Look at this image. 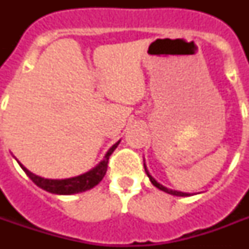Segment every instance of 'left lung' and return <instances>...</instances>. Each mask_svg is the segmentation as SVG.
Segmentation results:
<instances>
[{"instance_id": "left-lung-1", "label": "left lung", "mask_w": 249, "mask_h": 249, "mask_svg": "<svg viewBox=\"0 0 249 249\" xmlns=\"http://www.w3.org/2000/svg\"><path fill=\"white\" fill-rule=\"evenodd\" d=\"M144 161V160H143ZM143 166H144V172H146V174L148 176V178H150V181H151V183L155 187H158L159 190H161V191H164V193L166 194H170V195H174V196H190L191 194H187V193H182V191H177V190H172V189H168V187H165V186H163L161 183H159V182L156 181L155 178L152 177L151 174H150V172L147 170V166H146V164L143 163Z\"/></svg>"}]
</instances>
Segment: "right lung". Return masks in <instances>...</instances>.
Returning a JSON list of instances; mask_svg holds the SVG:
<instances>
[{"label":"right lung","instance_id":"1","mask_svg":"<svg viewBox=\"0 0 249 249\" xmlns=\"http://www.w3.org/2000/svg\"><path fill=\"white\" fill-rule=\"evenodd\" d=\"M119 143H120V141L109 148L105 155V159L102 160L97 166H94L93 169H90L89 172H86L84 174H80V176H76V177L64 178V179H50V178L40 177V176H36L32 172H29L21 163H19V161L18 163H19L21 169L24 170L25 174L38 187H41L45 191L56 194V195H72V194L84 193L86 190L93 189L94 186H97L103 179L106 172H107V164H108L109 156L115 151V148L117 147Z\"/></svg>","mask_w":249,"mask_h":249}]
</instances>
